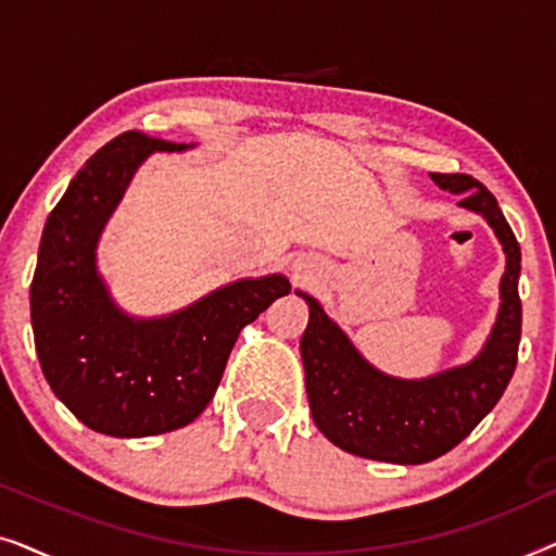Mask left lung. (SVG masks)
Returning <instances> with one entry per match:
<instances>
[{"label": "left lung", "mask_w": 556, "mask_h": 556, "mask_svg": "<svg viewBox=\"0 0 556 556\" xmlns=\"http://www.w3.org/2000/svg\"><path fill=\"white\" fill-rule=\"evenodd\" d=\"M430 177L440 189L463 194L460 207L481 212L506 253L498 321L473 362L420 382L387 377L362 359L311 295H303L311 316L301 356L318 430L341 451L400 466L435 460L466 440L496 407L519 359L521 250L516 235L496 197L470 174Z\"/></svg>", "instance_id": "left-lung-1"}]
</instances>
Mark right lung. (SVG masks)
Returning <instances> with one entry per match:
<instances>
[{"label":"right lung","mask_w":556,"mask_h":556,"mask_svg":"<svg viewBox=\"0 0 556 556\" xmlns=\"http://www.w3.org/2000/svg\"><path fill=\"white\" fill-rule=\"evenodd\" d=\"M185 143L126 131L75 174L42 230L29 308L52 392L90 430L143 438L185 428L215 397L242 326L291 291L283 276L238 280L187 311L131 321L96 273L103 223L151 151Z\"/></svg>","instance_id":"1"}]
</instances>
